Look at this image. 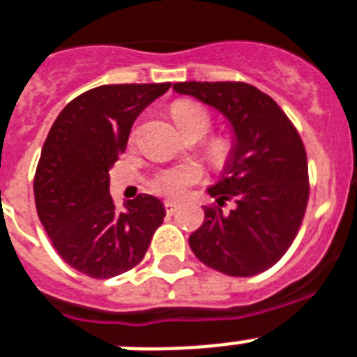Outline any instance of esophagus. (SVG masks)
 Returning a JSON list of instances; mask_svg holds the SVG:
<instances>
[{"label": "esophagus", "mask_w": 357, "mask_h": 357, "mask_svg": "<svg viewBox=\"0 0 357 357\" xmlns=\"http://www.w3.org/2000/svg\"><path fill=\"white\" fill-rule=\"evenodd\" d=\"M165 208H167L169 214H174L179 208V204H176V202H165Z\"/></svg>", "instance_id": "esophagus-1"}]
</instances>
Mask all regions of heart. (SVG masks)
<instances>
[{"mask_svg":"<svg viewBox=\"0 0 357 357\" xmlns=\"http://www.w3.org/2000/svg\"><path fill=\"white\" fill-rule=\"evenodd\" d=\"M174 119H176L179 130L187 128V126H196L204 133L208 130L207 113L202 108H196V106L178 104L174 108ZM202 176L204 174H202V169H199L198 165H179V167L159 172L155 179H153V188L158 192L165 194V196H170V198H181L190 185L202 179Z\"/></svg>","mask_w":357,"mask_h":357,"instance_id":"heart-1","label":"heart"}]
</instances>
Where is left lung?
Segmentation results:
<instances>
[{
	"instance_id": "1",
	"label": "left lung",
	"mask_w": 357,
	"mask_h": 357,
	"mask_svg": "<svg viewBox=\"0 0 357 357\" xmlns=\"http://www.w3.org/2000/svg\"><path fill=\"white\" fill-rule=\"evenodd\" d=\"M188 95L224 115L233 133L220 179L207 188L220 206L190 236L192 253L205 266L231 277L262 273L294 242L308 204V161L299 133L269 95L244 82H178Z\"/></svg>"
}]
</instances>
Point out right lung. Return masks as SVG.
<instances>
[{
    "label": "right lung",
    "instance_id": "1",
    "mask_svg": "<svg viewBox=\"0 0 357 357\" xmlns=\"http://www.w3.org/2000/svg\"><path fill=\"white\" fill-rule=\"evenodd\" d=\"M169 88L170 82L98 86L73 98L49 130L34 176L38 216L58 255L88 277L112 279L137 266L163 224V202L150 194H139L119 213L109 169L139 113Z\"/></svg>",
    "mask_w": 357,
    "mask_h": 357
}]
</instances>
